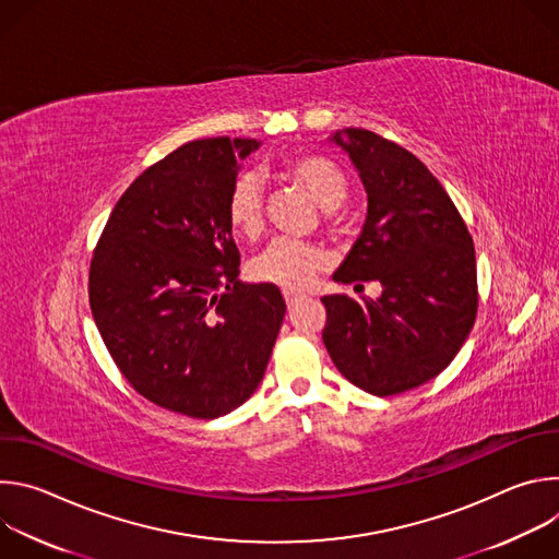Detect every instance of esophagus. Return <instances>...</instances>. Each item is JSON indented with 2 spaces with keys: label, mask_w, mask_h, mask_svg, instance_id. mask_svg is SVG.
<instances>
[{
  "label": "esophagus",
  "mask_w": 559,
  "mask_h": 559,
  "mask_svg": "<svg viewBox=\"0 0 559 559\" xmlns=\"http://www.w3.org/2000/svg\"><path fill=\"white\" fill-rule=\"evenodd\" d=\"M300 300H302V296H298V294H287V292H285V302H287L289 309H294V305H298Z\"/></svg>",
  "instance_id": "34e87169"
}]
</instances>
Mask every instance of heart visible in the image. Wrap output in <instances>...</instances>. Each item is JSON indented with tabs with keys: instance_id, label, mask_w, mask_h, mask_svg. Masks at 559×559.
<instances>
[{
	"instance_id": "1",
	"label": "heart",
	"mask_w": 559,
	"mask_h": 559,
	"mask_svg": "<svg viewBox=\"0 0 559 559\" xmlns=\"http://www.w3.org/2000/svg\"><path fill=\"white\" fill-rule=\"evenodd\" d=\"M276 177L305 190L318 207L328 212L341 207L349 194V179L345 170L330 156L316 152H294L283 156ZM225 216L236 236L248 238V241L261 236L265 227L263 192L254 177L243 175L234 181L225 201ZM321 267V252L289 241V238H278L252 261L250 276L287 294H298L313 283Z\"/></svg>"
}]
</instances>
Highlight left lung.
Returning a JSON list of instances; mask_svg holds the SVG:
<instances>
[{
  "mask_svg": "<svg viewBox=\"0 0 559 559\" xmlns=\"http://www.w3.org/2000/svg\"><path fill=\"white\" fill-rule=\"evenodd\" d=\"M332 141L358 168L369 203L362 234L334 281H378L382 296H323V343L352 384L397 395L447 369L475 323L473 238L416 154L365 128Z\"/></svg>",
  "mask_w": 559,
  "mask_h": 559,
  "instance_id": "1",
  "label": "left lung"
}]
</instances>
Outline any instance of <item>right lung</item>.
Returning a JSON list of instances; mask_svg holds the SVG:
<instances>
[{
    "instance_id": "right-lung-1",
    "label": "right lung",
    "mask_w": 559,
    "mask_h": 559,
    "mask_svg": "<svg viewBox=\"0 0 559 559\" xmlns=\"http://www.w3.org/2000/svg\"><path fill=\"white\" fill-rule=\"evenodd\" d=\"M257 139H197L143 170L117 201L91 261L97 330L130 386L188 418L241 407L263 380L285 300L238 281L225 216Z\"/></svg>"
}]
</instances>
